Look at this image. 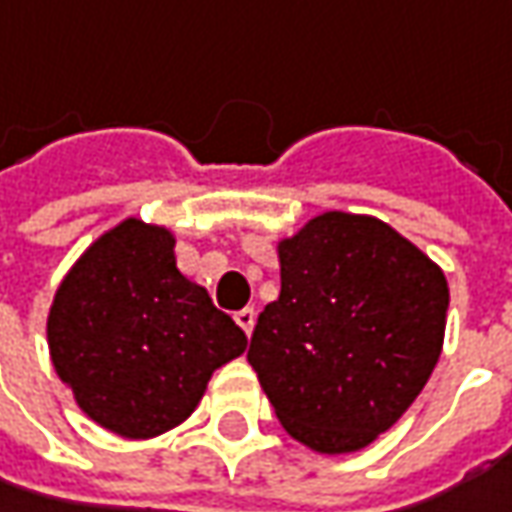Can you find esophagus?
I'll use <instances>...</instances> for the list:
<instances>
[{"label":"esophagus","instance_id":"obj_1","mask_svg":"<svg viewBox=\"0 0 512 512\" xmlns=\"http://www.w3.org/2000/svg\"><path fill=\"white\" fill-rule=\"evenodd\" d=\"M255 309H240V312H234V321H237V326L246 332V335H252V329H255Z\"/></svg>","mask_w":512,"mask_h":512}]
</instances>
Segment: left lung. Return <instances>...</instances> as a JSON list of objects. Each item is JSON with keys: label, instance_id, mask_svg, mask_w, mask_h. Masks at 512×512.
<instances>
[{"label": "left lung", "instance_id": "obj_1", "mask_svg": "<svg viewBox=\"0 0 512 512\" xmlns=\"http://www.w3.org/2000/svg\"><path fill=\"white\" fill-rule=\"evenodd\" d=\"M280 295L257 318L249 364L280 424L318 453H355L433 375L450 289L407 237L326 212L280 243Z\"/></svg>", "mask_w": 512, "mask_h": 512}]
</instances>
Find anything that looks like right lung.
<instances>
[{"instance_id":"add662e5","label":"right lung","mask_w":512,"mask_h":512,"mask_svg":"<svg viewBox=\"0 0 512 512\" xmlns=\"http://www.w3.org/2000/svg\"><path fill=\"white\" fill-rule=\"evenodd\" d=\"M48 346L88 418L123 438H154L189 418L246 335L180 275L171 232L131 217L56 289Z\"/></svg>"}]
</instances>
